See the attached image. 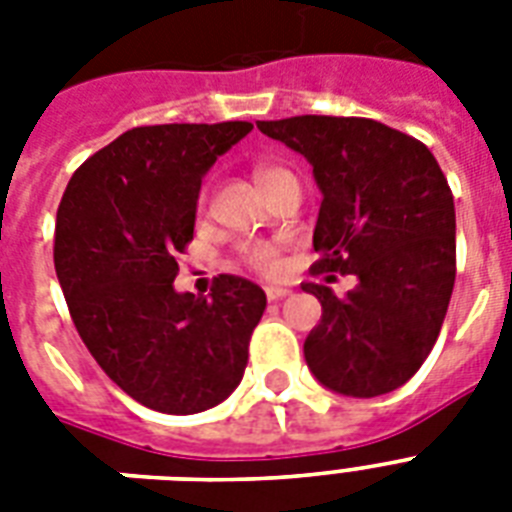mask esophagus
<instances>
[{
	"label": "esophagus",
	"mask_w": 512,
	"mask_h": 512,
	"mask_svg": "<svg viewBox=\"0 0 512 512\" xmlns=\"http://www.w3.org/2000/svg\"><path fill=\"white\" fill-rule=\"evenodd\" d=\"M287 295H289L287 287H268V289H265V297H268L271 303H279V300H284Z\"/></svg>",
	"instance_id": "34e87169"
}]
</instances>
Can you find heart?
Here are the masks:
<instances>
[{
	"label": "heart",
	"mask_w": 512,
	"mask_h": 512,
	"mask_svg": "<svg viewBox=\"0 0 512 512\" xmlns=\"http://www.w3.org/2000/svg\"><path fill=\"white\" fill-rule=\"evenodd\" d=\"M281 175H287V172L279 170V167H268V164H260V167L255 170V180L263 191L273 183V180H279ZM247 260L249 265H255L257 271H263V273H276L281 268V260L279 255H276V249L268 247V244H255V247H249Z\"/></svg>",
	"instance_id": "heart-1"
}]
</instances>
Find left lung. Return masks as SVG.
I'll list each match as a JSON object with an SVG mask.
<instances>
[{
  "label": "left lung",
  "instance_id": "1",
  "mask_svg": "<svg viewBox=\"0 0 512 512\" xmlns=\"http://www.w3.org/2000/svg\"><path fill=\"white\" fill-rule=\"evenodd\" d=\"M257 130L313 167L321 191L313 273L356 276L345 297L303 284L321 303L305 364L342 396L401 388L436 345L457 271L454 196L436 156L358 116H292Z\"/></svg>",
  "mask_w": 512,
  "mask_h": 512
}]
</instances>
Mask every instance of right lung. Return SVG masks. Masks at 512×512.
I'll use <instances>...</instances> for the list:
<instances>
[{
    "label": "right lung",
    "instance_id": "obj_1",
    "mask_svg": "<svg viewBox=\"0 0 512 512\" xmlns=\"http://www.w3.org/2000/svg\"><path fill=\"white\" fill-rule=\"evenodd\" d=\"M249 122L135 127L71 175L55 223V273L100 369L138 404L196 414L244 377L265 292L220 273L209 297L177 292L201 177Z\"/></svg>",
    "mask_w": 512,
    "mask_h": 512
}]
</instances>
